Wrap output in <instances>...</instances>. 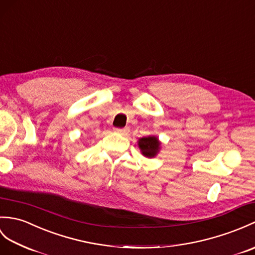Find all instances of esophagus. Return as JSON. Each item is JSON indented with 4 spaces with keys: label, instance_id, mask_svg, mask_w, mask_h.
I'll use <instances>...</instances> for the list:
<instances>
[{
    "label": "esophagus",
    "instance_id": "esophagus-1",
    "mask_svg": "<svg viewBox=\"0 0 255 255\" xmlns=\"http://www.w3.org/2000/svg\"><path fill=\"white\" fill-rule=\"evenodd\" d=\"M129 131L128 128H114V132L120 134H126Z\"/></svg>",
    "mask_w": 255,
    "mask_h": 255
}]
</instances>
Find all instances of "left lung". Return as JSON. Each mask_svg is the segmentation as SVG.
Returning <instances> with one entry per match:
<instances>
[{"mask_svg":"<svg viewBox=\"0 0 255 255\" xmlns=\"http://www.w3.org/2000/svg\"><path fill=\"white\" fill-rule=\"evenodd\" d=\"M138 146L142 155L147 158H153L158 154L159 150H161L162 142L159 141L156 135H147V137L139 138Z\"/></svg>","mask_w":255,"mask_h":255,"instance_id":"8db88e82","label":"left lung"}]
</instances>
